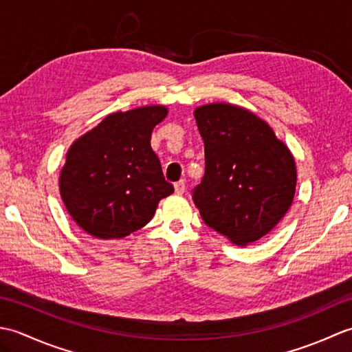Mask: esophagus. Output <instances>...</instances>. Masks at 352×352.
<instances>
[{
  "label": "esophagus",
  "instance_id": "1",
  "mask_svg": "<svg viewBox=\"0 0 352 352\" xmlns=\"http://www.w3.org/2000/svg\"><path fill=\"white\" fill-rule=\"evenodd\" d=\"M174 188H175V193H177V195H183V193L186 192V182H184V180L177 182V183L174 184Z\"/></svg>",
  "mask_w": 352,
  "mask_h": 352
}]
</instances>
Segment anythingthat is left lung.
Wrapping results in <instances>:
<instances>
[{"mask_svg":"<svg viewBox=\"0 0 352 352\" xmlns=\"http://www.w3.org/2000/svg\"><path fill=\"white\" fill-rule=\"evenodd\" d=\"M206 172L192 192L206 226L246 246L267 234L295 197L296 166L289 148L252 111L226 102L195 110Z\"/></svg>","mask_w":352,"mask_h":352,"instance_id":"left-lung-1","label":"left lung"}]
</instances>
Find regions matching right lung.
Returning <instances> with one entry per match:
<instances>
[{"label":"right lung","instance_id":"obj_1","mask_svg":"<svg viewBox=\"0 0 352 352\" xmlns=\"http://www.w3.org/2000/svg\"><path fill=\"white\" fill-rule=\"evenodd\" d=\"M166 115L164 106L116 111L71 145L58 186L66 210L87 234L129 236L174 192L151 148L154 126Z\"/></svg>","mask_w":352,"mask_h":352}]
</instances>
